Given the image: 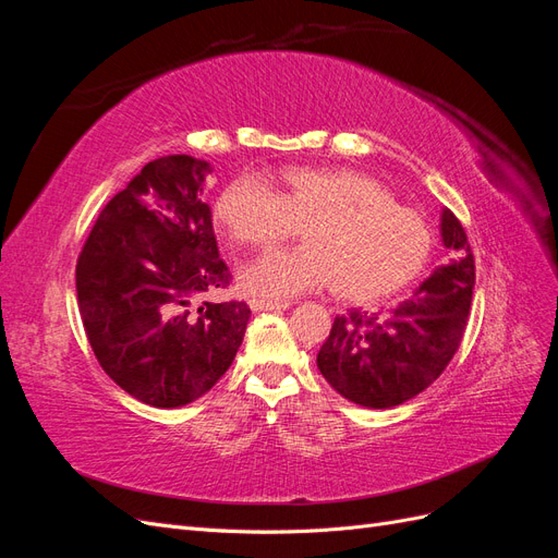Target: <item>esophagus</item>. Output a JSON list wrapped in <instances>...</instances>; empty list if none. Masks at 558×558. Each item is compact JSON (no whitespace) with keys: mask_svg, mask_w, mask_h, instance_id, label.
I'll return each mask as SVG.
<instances>
[{"mask_svg":"<svg viewBox=\"0 0 558 558\" xmlns=\"http://www.w3.org/2000/svg\"><path fill=\"white\" fill-rule=\"evenodd\" d=\"M248 305H251L253 312H267V310H286V307H291V302L289 300H260V298H253Z\"/></svg>","mask_w":558,"mask_h":558,"instance_id":"1","label":"esophagus"}]
</instances>
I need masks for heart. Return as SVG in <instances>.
I'll list each match as a JSON object with an SVG mask.
<instances>
[{
	"instance_id": "obj_1",
	"label": "heart",
	"mask_w": 558,
	"mask_h": 558,
	"mask_svg": "<svg viewBox=\"0 0 558 558\" xmlns=\"http://www.w3.org/2000/svg\"><path fill=\"white\" fill-rule=\"evenodd\" d=\"M214 221L238 246L267 248L302 227L305 246L269 251L242 269L251 295L286 300L332 286L337 298L375 305L424 272L433 251L426 218L356 170L286 167L277 193L238 177L218 195Z\"/></svg>"
}]
</instances>
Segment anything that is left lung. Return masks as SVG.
Segmentation results:
<instances>
[{"mask_svg":"<svg viewBox=\"0 0 558 558\" xmlns=\"http://www.w3.org/2000/svg\"><path fill=\"white\" fill-rule=\"evenodd\" d=\"M442 242L451 260L391 314L353 310L335 316L316 365L347 400L373 410L396 408L428 388L459 351L475 289V256L449 209L442 211Z\"/></svg>","mask_w":558,"mask_h":558,"instance_id":"1","label":"left lung"}]
</instances>
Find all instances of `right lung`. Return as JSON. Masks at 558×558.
Masks as SVG:
<instances>
[{
    "instance_id": "obj_1",
    "label": "right lung",
    "mask_w": 558,
    "mask_h": 558,
    "mask_svg": "<svg viewBox=\"0 0 558 558\" xmlns=\"http://www.w3.org/2000/svg\"><path fill=\"white\" fill-rule=\"evenodd\" d=\"M209 162L165 156L116 193L83 244L76 298L105 373L150 408L205 396L238 353L246 302H207L230 275L202 202Z\"/></svg>"
}]
</instances>
